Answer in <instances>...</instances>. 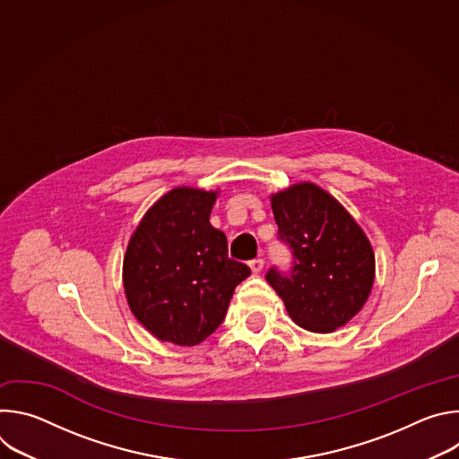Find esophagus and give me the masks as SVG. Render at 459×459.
<instances>
[{
    "mask_svg": "<svg viewBox=\"0 0 459 459\" xmlns=\"http://www.w3.org/2000/svg\"><path fill=\"white\" fill-rule=\"evenodd\" d=\"M264 265H265L264 257H255V259H250V261H248V267H250V271H252L254 274L261 273V269H264Z\"/></svg>",
    "mask_w": 459,
    "mask_h": 459,
    "instance_id": "obj_1",
    "label": "esophagus"
}]
</instances>
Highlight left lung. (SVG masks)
Here are the masks:
<instances>
[{"instance_id": "left-lung-1", "label": "left lung", "mask_w": 459, "mask_h": 459, "mask_svg": "<svg viewBox=\"0 0 459 459\" xmlns=\"http://www.w3.org/2000/svg\"><path fill=\"white\" fill-rule=\"evenodd\" d=\"M278 239L290 269L265 274L290 317L312 333H333L359 312L374 283L372 247L352 216L319 186L299 183L273 195Z\"/></svg>"}]
</instances>
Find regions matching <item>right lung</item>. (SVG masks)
Here are the masks:
<instances>
[{
    "label": "right lung",
    "instance_id": "right-lung-1",
    "mask_svg": "<svg viewBox=\"0 0 459 459\" xmlns=\"http://www.w3.org/2000/svg\"><path fill=\"white\" fill-rule=\"evenodd\" d=\"M216 192L179 186L143 216L123 261L130 310L161 342L192 347L225 319L250 269L229 257L227 238L209 221Z\"/></svg>",
    "mask_w": 459,
    "mask_h": 459
}]
</instances>
